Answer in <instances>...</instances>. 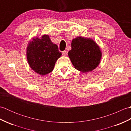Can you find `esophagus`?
Returning a JSON list of instances; mask_svg holds the SVG:
<instances>
[{
	"label": "esophagus",
	"instance_id": "34e87169",
	"mask_svg": "<svg viewBox=\"0 0 131 131\" xmlns=\"http://www.w3.org/2000/svg\"><path fill=\"white\" fill-rule=\"evenodd\" d=\"M62 55L63 56H66L67 55V54H68V52L67 51H62Z\"/></svg>",
	"mask_w": 131,
	"mask_h": 131
}]
</instances>
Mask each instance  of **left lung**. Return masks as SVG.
Segmentation results:
<instances>
[{
  "label": "left lung",
  "instance_id": "8db88e82",
  "mask_svg": "<svg viewBox=\"0 0 131 131\" xmlns=\"http://www.w3.org/2000/svg\"><path fill=\"white\" fill-rule=\"evenodd\" d=\"M71 46L68 56L77 70L87 73L99 66L102 57L101 50L92 39L77 37L72 40Z\"/></svg>",
  "mask_w": 131,
  "mask_h": 131
}]
</instances>
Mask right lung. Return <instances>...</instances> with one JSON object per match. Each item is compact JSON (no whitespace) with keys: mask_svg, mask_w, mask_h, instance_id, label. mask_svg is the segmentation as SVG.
I'll return each instance as SVG.
<instances>
[{"mask_svg":"<svg viewBox=\"0 0 131 131\" xmlns=\"http://www.w3.org/2000/svg\"><path fill=\"white\" fill-rule=\"evenodd\" d=\"M62 55L58 46L48 35L34 37L26 48V57L30 67L40 75H46L53 70L55 63Z\"/></svg>","mask_w":131,"mask_h":131,"instance_id":"add662e5","label":"right lung"}]
</instances>
